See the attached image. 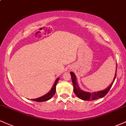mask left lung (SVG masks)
<instances>
[{
    "label": "left lung",
    "instance_id": "8db88e82",
    "mask_svg": "<svg viewBox=\"0 0 126 126\" xmlns=\"http://www.w3.org/2000/svg\"><path fill=\"white\" fill-rule=\"evenodd\" d=\"M117 67V65L116 64V73H115L114 78L113 79V81H112V83H111V84H110L108 87H107L106 89H104L103 90L98 91V92H92V93L84 92V91L81 90V89L79 87V86H78V83H77V80H76V76H75V73H74L73 72H70L71 77H72V83H73V84L74 93H75V94L76 95L78 98L83 100H86V101L94 100L98 99V98L103 97H104L107 94V93H108L109 91L110 90V88L111 87L113 83H114L115 79H116V77Z\"/></svg>",
    "mask_w": 126,
    "mask_h": 126
}]
</instances>
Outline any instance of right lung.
Returning a JSON list of instances; mask_svg holds the SVG:
<instances>
[{"instance_id": "1", "label": "right lung", "mask_w": 126, "mask_h": 126, "mask_svg": "<svg viewBox=\"0 0 126 126\" xmlns=\"http://www.w3.org/2000/svg\"><path fill=\"white\" fill-rule=\"evenodd\" d=\"M59 79L60 78H57V79L56 80L55 82H54L52 88H51V90H50L45 95H44L43 96L40 97L34 98V99H31L32 100L37 101V102H42V101H46L50 99V98L54 96V94L56 93V86L57 83L58 82Z\"/></svg>"}]
</instances>
